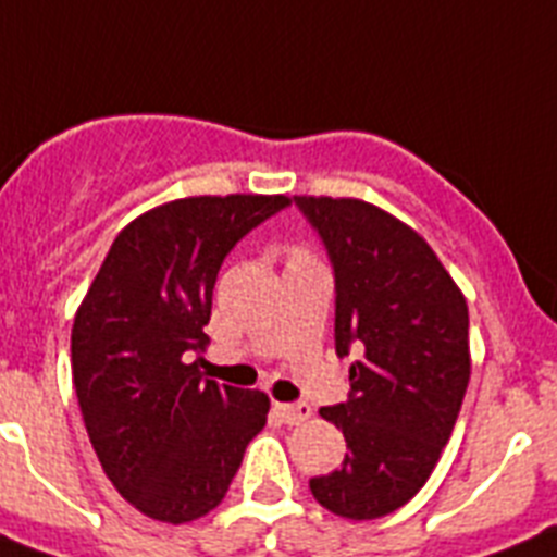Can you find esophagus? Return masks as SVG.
<instances>
[{"label":"esophagus","instance_id":"obj_1","mask_svg":"<svg viewBox=\"0 0 557 557\" xmlns=\"http://www.w3.org/2000/svg\"><path fill=\"white\" fill-rule=\"evenodd\" d=\"M274 412H277V418L285 420L288 425L306 423V420L313 414L308 404H274Z\"/></svg>","mask_w":557,"mask_h":557}]
</instances>
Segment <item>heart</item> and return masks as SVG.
I'll return each mask as SVG.
<instances>
[{
	"instance_id": "b5f03b06",
	"label": "heart",
	"mask_w": 557,
	"mask_h": 557,
	"mask_svg": "<svg viewBox=\"0 0 557 557\" xmlns=\"http://www.w3.org/2000/svg\"><path fill=\"white\" fill-rule=\"evenodd\" d=\"M292 258H306V251H302V249H294V251H292Z\"/></svg>"
}]
</instances>
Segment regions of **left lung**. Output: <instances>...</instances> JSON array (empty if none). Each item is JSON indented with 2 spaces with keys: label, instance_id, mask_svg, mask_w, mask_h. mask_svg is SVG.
<instances>
[{
  "label": "left lung",
  "instance_id": "8db88e82",
  "mask_svg": "<svg viewBox=\"0 0 557 557\" xmlns=\"http://www.w3.org/2000/svg\"><path fill=\"white\" fill-rule=\"evenodd\" d=\"M336 283V356H356L345 404L319 414L342 429V468L311 493L345 519H379L425 485L471 379L468 306L432 246L359 198L294 196Z\"/></svg>",
  "mask_w": 557,
  "mask_h": 557
}]
</instances>
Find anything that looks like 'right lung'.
<instances>
[{
  "instance_id": "obj_1",
  "label": "right lung",
  "mask_w": 557,
  "mask_h": 557,
  "mask_svg": "<svg viewBox=\"0 0 557 557\" xmlns=\"http://www.w3.org/2000/svg\"><path fill=\"white\" fill-rule=\"evenodd\" d=\"M285 196H196L120 232L72 325V384L111 485L168 524L201 519L265 425L258 389L201 381L212 288L244 235Z\"/></svg>"
}]
</instances>
